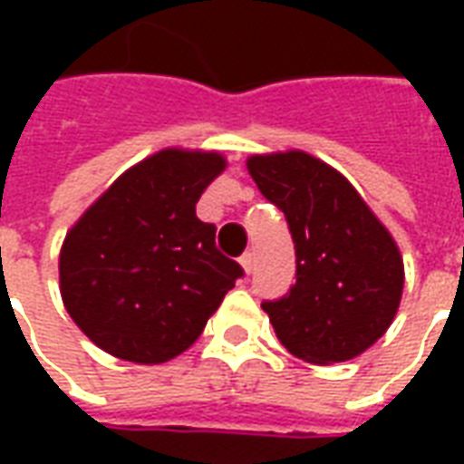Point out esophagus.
Returning a JSON list of instances; mask_svg holds the SVG:
<instances>
[{
  "instance_id": "1",
  "label": "esophagus",
  "mask_w": 464,
  "mask_h": 464,
  "mask_svg": "<svg viewBox=\"0 0 464 464\" xmlns=\"http://www.w3.org/2000/svg\"><path fill=\"white\" fill-rule=\"evenodd\" d=\"M241 266H243V271H246V273L253 271V253L251 251L243 253V256H241Z\"/></svg>"
}]
</instances>
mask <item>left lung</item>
Wrapping results in <instances>:
<instances>
[{
    "instance_id": "obj_1",
    "label": "left lung",
    "mask_w": 464,
    "mask_h": 464,
    "mask_svg": "<svg viewBox=\"0 0 464 464\" xmlns=\"http://www.w3.org/2000/svg\"><path fill=\"white\" fill-rule=\"evenodd\" d=\"M248 173L295 243V285L266 301L278 341L308 362H343L382 338L405 283L390 231L350 181L305 151L251 156Z\"/></svg>"
}]
</instances>
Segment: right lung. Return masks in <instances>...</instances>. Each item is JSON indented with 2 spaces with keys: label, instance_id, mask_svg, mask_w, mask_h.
Returning a JSON list of instances; mask_svg holds the SVG:
<instances>
[{
  "label": "right lung",
  "instance_id": "1",
  "mask_svg": "<svg viewBox=\"0 0 464 464\" xmlns=\"http://www.w3.org/2000/svg\"><path fill=\"white\" fill-rule=\"evenodd\" d=\"M226 169L216 151L163 149L121 173L66 233L59 285L66 313L99 348L156 365L201 335L243 268L196 216Z\"/></svg>",
  "mask_w": 464,
  "mask_h": 464
}]
</instances>
